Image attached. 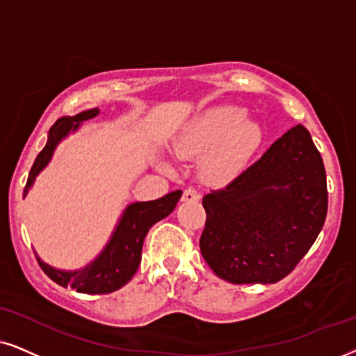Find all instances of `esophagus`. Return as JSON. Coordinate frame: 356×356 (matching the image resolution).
I'll return each mask as SVG.
<instances>
[{
	"label": "esophagus",
	"mask_w": 356,
	"mask_h": 356,
	"mask_svg": "<svg viewBox=\"0 0 356 356\" xmlns=\"http://www.w3.org/2000/svg\"><path fill=\"white\" fill-rule=\"evenodd\" d=\"M200 192H197L195 188H187L182 193V202H197L200 200Z\"/></svg>",
	"instance_id": "1"
}]
</instances>
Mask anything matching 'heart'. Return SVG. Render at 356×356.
<instances>
[{
    "label": "heart",
    "mask_w": 356,
    "mask_h": 356,
    "mask_svg": "<svg viewBox=\"0 0 356 356\" xmlns=\"http://www.w3.org/2000/svg\"><path fill=\"white\" fill-rule=\"evenodd\" d=\"M263 139L256 121L236 105H215L195 115L174 138L182 159H200V174L209 182H227L248 164Z\"/></svg>",
    "instance_id": "obj_1"
}]
</instances>
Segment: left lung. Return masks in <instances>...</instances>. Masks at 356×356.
I'll return each mask as SVG.
<instances>
[{
	"label": "left lung",
	"mask_w": 356,
	"mask_h": 356,
	"mask_svg": "<svg viewBox=\"0 0 356 356\" xmlns=\"http://www.w3.org/2000/svg\"><path fill=\"white\" fill-rule=\"evenodd\" d=\"M207 211L200 251L211 271L233 284H274L314 245L327 217V175L302 124L220 191Z\"/></svg>",
	"instance_id": "left-lung-1"
}]
</instances>
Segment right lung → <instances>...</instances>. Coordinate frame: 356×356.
<instances>
[{
  "mask_svg": "<svg viewBox=\"0 0 356 356\" xmlns=\"http://www.w3.org/2000/svg\"><path fill=\"white\" fill-rule=\"evenodd\" d=\"M98 115H100V110L92 108L75 116H64L52 124V128L49 129L46 146L35 157L31 168L28 184L24 187V197L33 187L35 177L51 163L58 143L70 133L77 131L83 121L95 118ZM181 195L182 191H174L157 200L134 202V204L126 205L105 248L85 268L77 271H64V269H57L44 263L35 254L39 266L58 286L72 287L82 294H110V292L118 291L120 287L128 284L134 273L138 271L139 263H141L143 243L149 228L159 220L168 217L175 209Z\"/></svg>",
  "mask_w": 356,
  "mask_h": 356,
  "instance_id": "add662e5",
  "label": "right lung"
}]
</instances>
